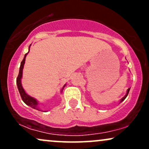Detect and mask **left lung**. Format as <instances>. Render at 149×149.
Masks as SVG:
<instances>
[{
    "label": "left lung",
    "mask_w": 149,
    "mask_h": 149,
    "mask_svg": "<svg viewBox=\"0 0 149 149\" xmlns=\"http://www.w3.org/2000/svg\"><path fill=\"white\" fill-rule=\"evenodd\" d=\"M130 88L127 89V93H126V95H125V96H124L123 97L122 99H121L120 101V103H121V102H123V101L125 100V99L126 97H127V96L128 95V93H129V92H130Z\"/></svg>",
    "instance_id": "obj_1"
}]
</instances>
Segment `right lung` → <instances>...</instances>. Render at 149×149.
Segmentation results:
<instances>
[{
    "label": "right lung",
    "mask_w": 149,
    "mask_h": 149,
    "mask_svg": "<svg viewBox=\"0 0 149 149\" xmlns=\"http://www.w3.org/2000/svg\"><path fill=\"white\" fill-rule=\"evenodd\" d=\"M30 47L31 45H29V52L27 53H26L24 57L23 60L21 62V64H20V68H19V75L17 78V88H18V90L19 92L20 96L22 97V100H23V102L26 104V105L29 106L30 107L33 108L34 109H36L38 111H40V107L38 106V102L36 100L35 98L33 97L29 96L28 94H26V92H25V90H24L23 87H22V73H23V69H24V66L25 64V59H26V57L28 54V53L30 51ZM66 86V84H65L64 86H63L62 89H61V92H62L63 89H64V87Z\"/></svg>",
    "instance_id": "right-lung-1"
}]
</instances>
